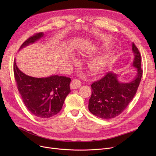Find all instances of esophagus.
I'll list each match as a JSON object with an SVG mask.
<instances>
[{
	"mask_svg": "<svg viewBox=\"0 0 156 156\" xmlns=\"http://www.w3.org/2000/svg\"><path fill=\"white\" fill-rule=\"evenodd\" d=\"M80 86H81V81L78 79L73 80L71 83H70V87H71V88H72V89L78 88Z\"/></svg>",
	"mask_w": 156,
	"mask_h": 156,
	"instance_id": "obj_1",
	"label": "esophagus"
}]
</instances>
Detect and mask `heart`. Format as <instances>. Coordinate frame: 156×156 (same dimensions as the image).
Returning a JSON list of instances; mask_svg holds the SVG:
<instances>
[{"mask_svg":"<svg viewBox=\"0 0 156 156\" xmlns=\"http://www.w3.org/2000/svg\"><path fill=\"white\" fill-rule=\"evenodd\" d=\"M108 56L106 55L98 57L90 64V69L94 74L99 73L104 70L108 62Z\"/></svg>","mask_w":156,"mask_h":156,"instance_id":"obj_1","label":"heart"}]
</instances>
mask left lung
I'll return each instance as SVG.
<instances>
[{
  "label": "left lung",
  "instance_id": "1",
  "mask_svg": "<svg viewBox=\"0 0 156 156\" xmlns=\"http://www.w3.org/2000/svg\"><path fill=\"white\" fill-rule=\"evenodd\" d=\"M133 66L136 75L129 83H121L118 75L108 72L101 79L91 85L92 95L88 102V109L94 115L102 119H112L122 112L133 99L140 85L143 70L141 68V55L133 42Z\"/></svg>",
  "mask_w": 156,
  "mask_h": 156
}]
</instances>
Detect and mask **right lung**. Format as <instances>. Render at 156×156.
<instances>
[{"label":"right lung","mask_w":156,"mask_h":156,"mask_svg":"<svg viewBox=\"0 0 156 156\" xmlns=\"http://www.w3.org/2000/svg\"><path fill=\"white\" fill-rule=\"evenodd\" d=\"M39 32L30 37L20 48L42 37ZM14 75L18 91L24 104L34 115L41 118H49L59 112L64 100L71 92V78L53 75L38 78L28 76L21 72L14 62Z\"/></svg>","instance_id":"right-lung-1"}]
</instances>
